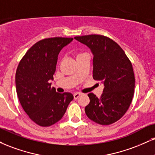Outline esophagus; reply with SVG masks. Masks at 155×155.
Returning <instances> with one entry per match:
<instances>
[{
    "instance_id": "34e87169",
    "label": "esophagus",
    "mask_w": 155,
    "mask_h": 155,
    "mask_svg": "<svg viewBox=\"0 0 155 155\" xmlns=\"http://www.w3.org/2000/svg\"><path fill=\"white\" fill-rule=\"evenodd\" d=\"M80 95H81V93H79V92H76V93H74V99H75V100H76V99L79 97Z\"/></svg>"
}]
</instances>
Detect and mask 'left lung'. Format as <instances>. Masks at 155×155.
Here are the masks:
<instances>
[{
  "instance_id": "8db88e82",
  "label": "left lung",
  "mask_w": 155,
  "mask_h": 155,
  "mask_svg": "<svg viewBox=\"0 0 155 155\" xmlns=\"http://www.w3.org/2000/svg\"><path fill=\"white\" fill-rule=\"evenodd\" d=\"M90 48L93 58V79L103 83L100 98L93 93L86 106L87 117L107 126L124 116L133 100L135 77L131 62L124 50L109 37L100 35L75 37Z\"/></svg>"
}]
</instances>
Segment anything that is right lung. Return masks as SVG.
Masks as SVG:
<instances>
[{"instance_id": "1", "label": "right lung", "mask_w": 155, "mask_h": 155, "mask_svg": "<svg viewBox=\"0 0 155 155\" xmlns=\"http://www.w3.org/2000/svg\"><path fill=\"white\" fill-rule=\"evenodd\" d=\"M73 40L51 37L40 40L18 63L16 72L18 100L29 118L40 126H50L61 120L74 99L70 92H57L50 83L60 51Z\"/></svg>"}]
</instances>
